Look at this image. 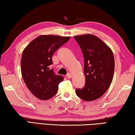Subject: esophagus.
Listing matches in <instances>:
<instances>
[{
	"label": "esophagus",
	"instance_id": "1",
	"mask_svg": "<svg viewBox=\"0 0 135 135\" xmlns=\"http://www.w3.org/2000/svg\"><path fill=\"white\" fill-rule=\"evenodd\" d=\"M72 76V75L71 74H70V73H69V74H68L67 75H66V77H67V78H68V79L71 78Z\"/></svg>",
	"mask_w": 135,
	"mask_h": 135
}]
</instances>
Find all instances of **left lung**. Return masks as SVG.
<instances>
[{
	"label": "left lung",
	"mask_w": 135,
	"mask_h": 135,
	"mask_svg": "<svg viewBox=\"0 0 135 135\" xmlns=\"http://www.w3.org/2000/svg\"><path fill=\"white\" fill-rule=\"evenodd\" d=\"M83 53L85 85L76 89L78 97L92 101L102 97L112 84L114 71V58L109 47L93 34L74 36Z\"/></svg>",
	"instance_id": "obj_1"
}]
</instances>
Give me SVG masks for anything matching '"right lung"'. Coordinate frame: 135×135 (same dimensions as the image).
Here are the masks:
<instances>
[{"mask_svg":"<svg viewBox=\"0 0 135 135\" xmlns=\"http://www.w3.org/2000/svg\"><path fill=\"white\" fill-rule=\"evenodd\" d=\"M70 38L41 35L23 50L21 60L22 78L31 93L40 100H47L55 95L59 84L63 81V76L54 74L50 66L53 53Z\"/></svg>","mask_w":135,"mask_h":135,"instance_id":"obj_1","label":"right lung"}]
</instances>
